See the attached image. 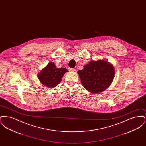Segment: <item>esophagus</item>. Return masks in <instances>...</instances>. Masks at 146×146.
I'll return each mask as SVG.
<instances>
[{
    "label": "esophagus",
    "mask_w": 146,
    "mask_h": 146,
    "mask_svg": "<svg viewBox=\"0 0 146 146\" xmlns=\"http://www.w3.org/2000/svg\"><path fill=\"white\" fill-rule=\"evenodd\" d=\"M68 70H70V72H74L75 70L74 68H69Z\"/></svg>",
    "instance_id": "34e87169"
}]
</instances>
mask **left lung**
Masks as SVG:
<instances>
[{
	"mask_svg": "<svg viewBox=\"0 0 146 146\" xmlns=\"http://www.w3.org/2000/svg\"><path fill=\"white\" fill-rule=\"evenodd\" d=\"M78 73L84 87L92 93L101 92L111 84L115 74L113 66L102 60L91 61Z\"/></svg>",
	"mask_w": 146,
	"mask_h": 146,
	"instance_id": "left-lung-1",
	"label": "left lung"
}]
</instances>
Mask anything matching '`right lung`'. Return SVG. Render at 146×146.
<instances>
[{"label":"right lung","instance_id":"right-lung-1","mask_svg":"<svg viewBox=\"0 0 146 146\" xmlns=\"http://www.w3.org/2000/svg\"><path fill=\"white\" fill-rule=\"evenodd\" d=\"M67 72V69L57 68L54 63L50 62L38 76L42 84L49 88H53L60 83L64 74Z\"/></svg>","mask_w":146,"mask_h":146}]
</instances>
